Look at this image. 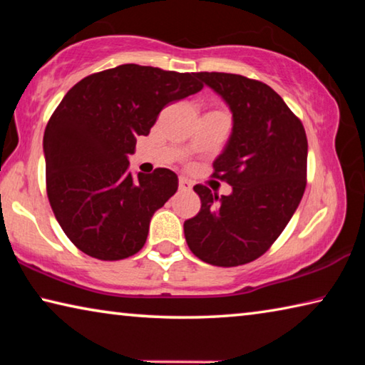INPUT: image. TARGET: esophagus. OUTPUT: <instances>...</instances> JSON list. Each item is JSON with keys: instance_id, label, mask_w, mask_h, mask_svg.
Returning a JSON list of instances; mask_svg holds the SVG:
<instances>
[{"instance_id": "1", "label": "esophagus", "mask_w": 365, "mask_h": 365, "mask_svg": "<svg viewBox=\"0 0 365 365\" xmlns=\"http://www.w3.org/2000/svg\"><path fill=\"white\" fill-rule=\"evenodd\" d=\"M178 187H180L182 191H191V188H193V183H191L188 178L180 177V180H178Z\"/></svg>"}]
</instances>
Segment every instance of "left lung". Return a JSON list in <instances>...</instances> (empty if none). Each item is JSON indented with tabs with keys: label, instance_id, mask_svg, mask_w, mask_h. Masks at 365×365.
I'll return each mask as SVG.
<instances>
[{
	"label": "left lung",
	"instance_id": "left-lung-1",
	"mask_svg": "<svg viewBox=\"0 0 365 365\" xmlns=\"http://www.w3.org/2000/svg\"><path fill=\"white\" fill-rule=\"evenodd\" d=\"M233 113V132L212 177L232 195L195 185L201 209L185 220L188 248L217 267H237L267 251L298 207L307 183V138L298 115L264 82L238 73L197 72Z\"/></svg>",
	"mask_w": 365,
	"mask_h": 365
}]
</instances>
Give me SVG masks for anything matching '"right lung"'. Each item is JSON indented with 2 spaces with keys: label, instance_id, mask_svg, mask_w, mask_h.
<instances>
[{
  "label": "right lung",
  "instance_id": "obj_1",
  "mask_svg": "<svg viewBox=\"0 0 365 365\" xmlns=\"http://www.w3.org/2000/svg\"><path fill=\"white\" fill-rule=\"evenodd\" d=\"M196 72L122 64L67 91L43 137L46 195L77 248L101 261L130 257L146 243L153 214L178 188L174 172H128V154L169 103L202 88Z\"/></svg>",
  "mask_w": 365,
  "mask_h": 365
}]
</instances>
